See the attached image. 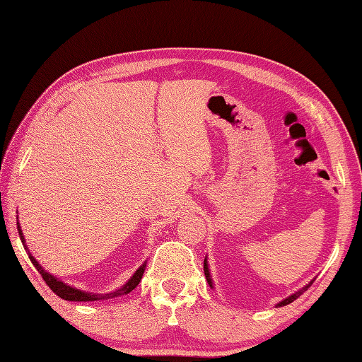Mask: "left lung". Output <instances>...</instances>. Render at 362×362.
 <instances>
[{
  "label": "left lung",
  "mask_w": 362,
  "mask_h": 362,
  "mask_svg": "<svg viewBox=\"0 0 362 362\" xmlns=\"http://www.w3.org/2000/svg\"><path fill=\"white\" fill-rule=\"evenodd\" d=\"M204 272H205V276H206V281H209V284H210V286L211 288H214V284H213V280H211V275H210V269H209V261H206V257H205V259H204ZM313 281L314 280H311L308 284H306V286H303L302 289H298L297 292H294V294H291L289 297H286V298H284V300H281V302H279V303H276L275 306H276V308H279V306H284V305H289V303H292V302H294V300L296 298H298L300 296H302L303 294V292L306 291V289H308L310 286H311V284H313Z\"/></svg>",
  "instance_id": "obj_1"
}]
</instances>
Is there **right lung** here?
Returning a JSON list of instances; mask_svg holds the SVG:
<instances>
[{
  "label": "right lung",
  "mask_w": 362,
  "mask_h": 362,
  "mask_svg": "<svg viewBox=\"0 0 362 362\" xmlns=\"http://www.w3.org/2000/svg\"><path fill=\"white\" fill-rule=\"evenodd\" d=\"M17 228H18V235H20V240L23 243V245H25V250L28 252L29 255V259L30 263H33L35 266V269L38 272H40V275L43 276V280L46 281V284L52 289V292H56V294L64 298V300H70V302H96V300H107V298H115V297H121V296H126L129 294L130 291H134L138 283L141 281L143 279V274H144V269H146V263H143L140 267L136 269V271L134 272V275L130 276V279L122 284L121 288L115 289L112 292H107V294H91V292H87V291H82V289H78V288H73L70 286V284L64 283L62 280H59L57 276H54L52 274L46 272L43 266L38 263V261L34 258L33 253L29 252L28 245H26V240L25 236H23V232H21V227H20V222H17Z\"/></svg>",
  "instance_id": "right-lung-1"
}]
</instances>
